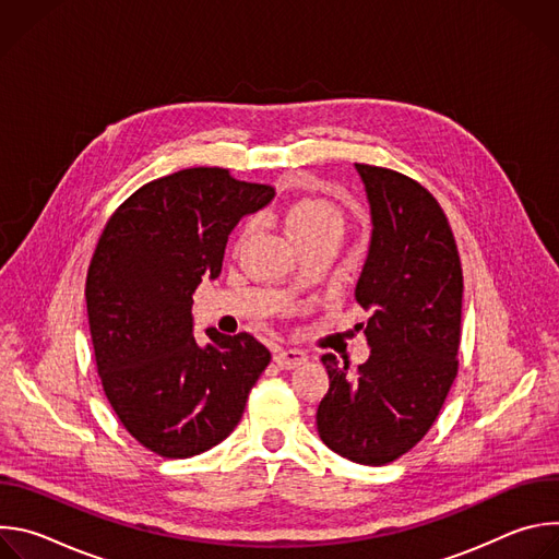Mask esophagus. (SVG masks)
Here are the masks:
<instances>
[{
  "label": "esophagus",
  "mask_w": 559,
  "mask_h": 559,
  "mask_svg": "<svg viewBox=\"0 0 559 559\" xmlns=\"http://www.w3.org/2000/svg\"><path fill=\"white\" fill-rule=\"evenodd\" d=\"M274 362L281 367V369H296L300 365L307 362V354L300 352V349H292V347H283V349H276L274 354Z\"/></svg>",
  "instance_id": "obj_1"
}]
</instances>
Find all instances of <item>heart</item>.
<instances>
[{
    "instance_id": "1",
    "label": "heart",
    "mask_w": 559,
    "mask_h": 559,
    "mask_svg": "<svg viewBox=\"0 0 559 559\" xmlns=\"http://www.w3.org/2000/svg\"><path fill=\"white\" fill-rule=\"evenodd\" d=\"M285 225L287 231L296 238L298 243L307 241V238L321 236V234H343V214L341 210L316 197H305L294 201L285 212Z\"/></svg>"
}]
</instances>
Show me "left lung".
Masks as SVG:
<instances>
[{
    "mask_svg": "<svg viewBox=\"0 0 559 559\" xmlns=\"http://www.w3.org/2000/svg\"><path fill=\"white\" fill-rule=\"evenodd\" d=\"M371 207V243L356 300L371 316V354L349 369L323 356L330 391L316 427L338 455L382 466L414 449L436 423L457 373L462 265L449 221L418 181L356 164Z\"/></svg>",
    "mask_w": 559,
    "mask_h": 559,
    "instance_id": "8db88e82",
    "label": "left lung"
}]
</instances>
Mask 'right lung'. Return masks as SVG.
Segmentation results:
<instances>
[{"instance_id": "add662e5", "label": "right lung", "mask_w": 559, "mask_h": 559, "mask_svg": "<svg viewBox=\"0 0 559 559\" xmlns=\"http://www.w3.org/2000/svg\"><path fill=\"white\" fill-rule=\"evenodd\" d=\"M274 199L225 168L145 183L106 223L86 278L97 371L128 433L162 457L223 442L272 356L248 332L194 341L192 294L221 274L227 236Z\"/></svg>"}]
</instances>
